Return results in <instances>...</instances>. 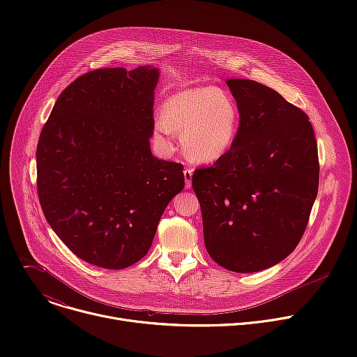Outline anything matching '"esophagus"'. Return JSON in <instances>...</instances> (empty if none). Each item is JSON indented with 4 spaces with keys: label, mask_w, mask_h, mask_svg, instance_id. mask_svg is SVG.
Here are the masks:
<instances>
[{
    "label": "esophagus",
    "mask_w": 357,
    "mask_h": 357,
    "mask_svg": "<svg viewBox=\"0 0 357 357\" xmlns=\"http://www.w3.org/2000/svg\"><path fill=\"white\" fill-rule=\"evenodd\" d=\"M192 175H193L192 169H188V168H185V169H183V176H185V186H186V188H190V186H192Z\"/></svg>",
    "instance_id": "esophagus-1"
}]
</instances>
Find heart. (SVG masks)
Listing matches in <instances>:
<instances>
[{"label":"heart","mask_w":357,"mask_h":357,"mask_svg":"<svg viewBox=\"0 0 357 357\" xmlns=\"http://www.w3.org/2000/svg\"><path fill=\"white\" fill-rule=\"evenodd\" d=\"M157 121L161 135L182 132L188 154L199 161H215L233 145L238 126L240 107L227 90L215 86H197L171 94Z\"/></svg>","instance_id":"heart-1"}]
</instances>
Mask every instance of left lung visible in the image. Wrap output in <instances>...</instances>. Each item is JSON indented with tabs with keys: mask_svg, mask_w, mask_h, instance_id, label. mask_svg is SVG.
I'll use <instances>...</instances> for the list:
<instances>
[{
	"mask_svg": "<svg viewBox=\"0 0 357 357\" xmlns=\"http://www.w3.org/2000/svg\"><path fill=\"white\" fill-rule=\"evenodd\" d=\"M240 107L230 149L197 168L199 199L209 256L234 273L266 270L295 250L318 193L319 160L307 113L274 89L226 80Z\"/></svg>",
	"mask_w": 357,
	"mask_h": 357,
	"instance_id": "1",
	"label": "left lung"
}]
</instances>
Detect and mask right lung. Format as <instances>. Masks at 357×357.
<instances>
[{
	"mask_svg": "<svg viewBox=\"0 0 357 357\" xmlns=\"http://www.w3.org/2000/svg\"><path fill=\"white\" fill-rule=\"evenodd\" d=\"M157 83L151 66L87 72L61 93L40 131L42 212L89 264L121 270L139 261L185 186L182 164L151 154Z\"/></svg>",
	"mask_w": 357,
	"mask_h": 357,
	"instance_id": "1",
	"label": "right lung"
}]
</instances>
